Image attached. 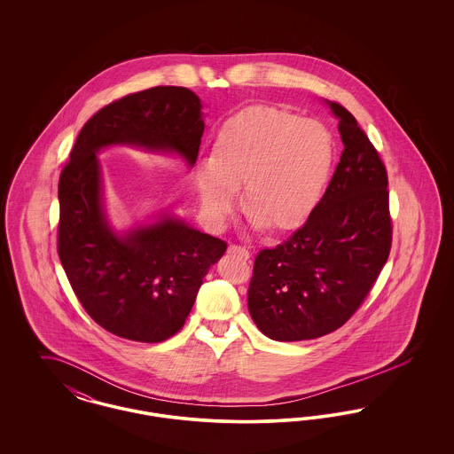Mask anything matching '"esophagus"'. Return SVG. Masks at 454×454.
Returning a JSON list of instances; mask_svg holds the SVG:
<instances>
[{
    "label": "esophagus",
    "instance_id": "1",
    "mask_svg": "<svg viewBox=\"0 0 454 454\" xmlns=\"http://www.w3.org/2000/svg\"><path fill=\"white\" fill-rule=\"evenodd\" d=\"M228 252H230V254H235V255H239L241 259H250V252H248L245 247H239V245H230V247H228Z\"/></svg>",
    "mask_w": 454,
    "mask_h": 454
}]
</instances>
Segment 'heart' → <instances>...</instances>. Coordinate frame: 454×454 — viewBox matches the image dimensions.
Returning <instances> with one entry per match:
<instances>
[{"mask_svg": "<svg viewBox=\"0 0 454 454\" xmlns=\"http://www.w3.org/2000/svg\"><path fill=\"white\" fill-rule=\"evenodd\" d=\"M332 163L333 139L324 124L284 108H243L223 126L215 156L197 167L200 207L215 226H223L243 184L255 228L294 230L317 207Z\"/></svg>", "mask_w": 454, "mask_h": 454, "instance_id": "obj_1", "label": "heart"}]
</instances>
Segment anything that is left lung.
<instances>
[{"mask_svg":"<svg viewBox=\"0 0 454 454\" xmlns=\"http://www.w3.org/2000/svg\"><path fill=\"white\" fill-rule=\"evenodd\" d=\"M326 106L339 119L340 161L302 228L260 250L248 287L252 320L279 342L318 339L346 324L391 247L387 168L354 115Z\"/></svg>","mask_w":454,"mask_h":454,"instance_id":"1","label":"left lung"}]
</instances>
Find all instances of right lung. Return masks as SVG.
Instances as JSON below:
<instances>
[{
    "label": "right lung",
    "instance_id": "1",
    "mask_svg": "<svg viewBox=\"0 0 454 454\" xmlns=\"http://www.w3.org/2000/svg\"><path fill=\"white\" fill-rule=\"evenodd\" d=\"M204 132L200 98L184 87H154L98 110L59 176L58 254L88 315L110 333L163 342L189 317L209 267L226 243L168 213L117 231L108 221L98 153L130 146L194 167Z\"/></svg>",
    "mask_w": 454,
    "mask_h": 454
}]
</instances>
